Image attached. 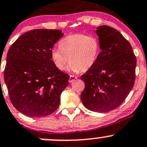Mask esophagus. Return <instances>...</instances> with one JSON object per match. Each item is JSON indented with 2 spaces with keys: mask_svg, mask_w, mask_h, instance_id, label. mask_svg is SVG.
<instances>
[{
  "mask_svg": "<svg viewBox=\"0 0 147 147\" xmlns=\"http://www.w3.org/2000/svg\"><path fill=\"white\" fill-rule=\"evenodd\" d=\"M76 79H77V77L74 76V75H70V78H69V82L71 83V82H72L74 81V80H76Z\"/></svg>",
  "mask_w": 147,
  "mask_h": 147,
  "instance_id": "1",
  "label": "esophagus"
}]
</instances>
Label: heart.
<instances>
[{
  "label": "heart",
  "instance_id": "heart-1",
  "mask_svg": "<svg viewBox=\"0 0 147 147\" xmlns=\"http://www.w3.org/2000/svg\"><path fill=\"white\" fill-rule=\"evenodd\" d=\"M59 49L51 52L56 68L65 70L67 62L72 72L86 71L95 64L100 52V44L96 37L82 33L67 35L59 42Z\"/></svg>",
  "mask_w": 147,
  "mask_h": 147
}]
</instances>
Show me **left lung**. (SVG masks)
<instances>
[{
  "mask_svg": "<svg viewBox=\"0 0 147 147\" xmlns=\"http://www.w3.org/2000/svg\"><path fill=\"white\" fill-rule=\"evenodd\" d=\"M96 33L101 51L82 75L85 88L81 100L89 110L108 112L119 107L133 88L137 59L131 45L117 30L101 26Z\"/></svg>",
  "mask_w": 147,
  "mask_h": 147,
  "instance_id": "obj_1",
  "label": "left lung"
}]
</instances>
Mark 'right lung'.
Wrapping results in <instances>:
<instances>
[{"mask_svg": "<svg viewBox=\"0 0 147 147\" xmlns=\"http://www.w3.org/2000/svg\"><path fill=\"white\" fill-rule=\"evenodd\" d=\"M63 35L61 30L35 29L21 35L9 49L5 82L11 102L27 117L48 116L60 105L70 76L56 68L51 52Z\"/></svg>", "mask_w": 147, "mask_h": 147, "instance_id": "add662e5", "label": "right lung"}]
</instances>
